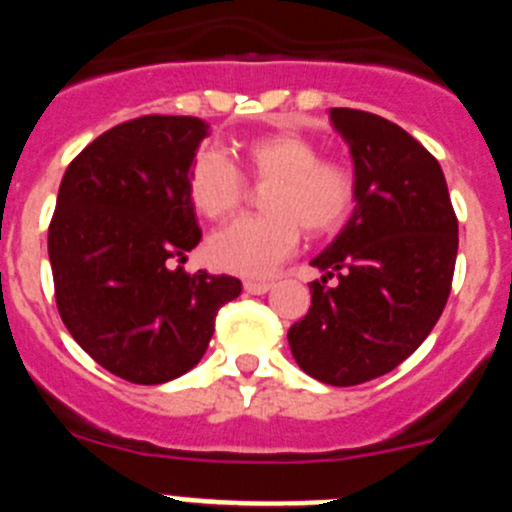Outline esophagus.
Here are the masks:
<instances>
[{"mask_svg":"<svg viewBox=\"0 0 512 512\" xmlns=\"http://www.w3.org/2000/svg\"><path fill=\"white\" fill-rule=\"evenodd\" d=\"M243 289H246L248 295H266L271 289V282H261V279H248L243 282Z\"/></svg>","mask_w":512,"mask_h":512,"instance_id":"obj_1","label":"esophagus"}]
</instances>
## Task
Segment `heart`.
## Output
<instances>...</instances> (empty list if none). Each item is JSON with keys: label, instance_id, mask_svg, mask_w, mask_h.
<instances>
[{"label": "heart", "instance_id": "b5f03b06", "mask_svg": "<svg viewBox=\"0 0 512 512\" xmlns=\"http://www.w3.org/2000/svg\"><path fill=\"white\" fill-rule=\"evenodd\" d=\"M238 169L220 153L200 151L187 169V192L207 220H223L241 207L246 182L266 184L264 215L238 217L217 230L207 256L238 277H269L300 243V230L325 235L341 228L356 205V174L297 133H271L243 143Z\"/></svg>", "mask_w": 512, "mask_h": 512}]
</instances>
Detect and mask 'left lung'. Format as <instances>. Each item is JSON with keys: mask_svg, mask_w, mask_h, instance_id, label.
<instances>
[{"mask_svg": "<svg viewBox=\"0 0 512 512\" xmlns=\"http://www.w3.org/2000/svg\"><path fill=\"white\" fill-rule=\"evenodd\" d=\"M330 122L354 156L356 207L310 261L323 277L310 282V310L287 338L302 372L354 387L392 372L438 323L459 223L441 166L413 135L348 107H333Z\"/></svg>", "mask_w": 512, "mask_h": 512, "instance_id": "left-lung-1", "label": "left lung"}]
</instances>
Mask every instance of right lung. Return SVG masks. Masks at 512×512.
I'll use <instances>...</instances> for the list:
<instances>
[{
  "label": "right lung",
  "mask_w": 512,
  "mask_h": 512,
  "mask_svg": "<svg viewBox=\"0 0 512 512\" xmlns=\"http://www.w3.org/2000/svg\"><path fill=\"white\" fill-rule=\"evenodd\" d=\"M207 125L143 115L94 138L61 179L48 228L63 325L99 366L133 384L182 377L205 356L235 277L187 274L202 238L187 192Z\"/></svg>",
  "instance_id": "obj_1"
}]
</instances>
